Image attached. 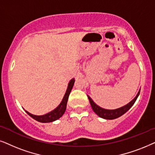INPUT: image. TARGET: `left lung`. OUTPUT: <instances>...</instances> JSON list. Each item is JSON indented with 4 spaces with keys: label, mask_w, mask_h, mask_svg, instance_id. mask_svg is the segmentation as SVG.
Returning <instances> with one entry per match:
<instances>
[{
    "label": "left lung",
    "mask_w": 155,
    "mask_h": 155,
    "mask_svg": "<svg viewBox=\"0 0 155 155\" xmlns=\"http://www.w3.org/2000/svg\"><path fill=\"white\" fill-rule=\"evenodd\" d=\"M140 92V89L139 90V91H138L137 94L136 95L135 98H134L130 102L128 103V104H126L124 106L120 107V108H119L114 109V110H108V109L103 108L101 107L98 106V105L95 104L94 101L91 98L90 96H88V100H89V102L91 104V106L93 110H94L99 117L106 120H113V119L117 118V117H120L121 115L125 114V113L133 106V104H135L136 100H137L138 96H139Z\"/></svg>",
    "instance_id": "8db88e82"
}]
</instances>
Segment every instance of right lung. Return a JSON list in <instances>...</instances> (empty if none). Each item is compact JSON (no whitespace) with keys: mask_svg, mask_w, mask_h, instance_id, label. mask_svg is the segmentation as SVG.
<instances>
[{"mask_svg":"<svg viewBox=\"0 0 155 155\" xmlns=\"http://www.w3.org/2000/svg\"><path fill=\"white\" fill-rule=\"evenodd\" d=\"M74 81H75L74 79H72L71 80H70V81L69 82V84H68L67 89L66 91L64 96L63 97L62 101H61L60 104H59L56 108L54 109L53 110H51L49 113H46V114L42 115H33L32 113L28 112L27 110H25V112L28 113L30 117H32L33 119H35V120L40 123H50V122H53V121L57 120H58L59 118H60V117L64 115V113L66 110V108H67V104L68 101V98H69V96L70 93H71L72 88H73Z\"/></svg>","mask_w":155,"mask_h":155,"instance_id":"obj_1","label":"right lung"}]
</instances>
